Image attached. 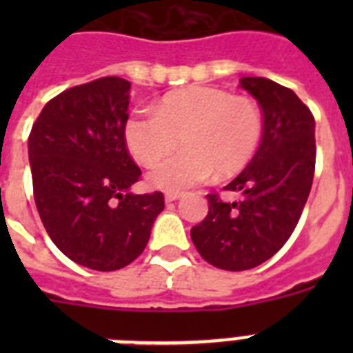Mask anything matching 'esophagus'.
Here are the masks:
<instances>
[{"instance_id":"34e87169","label":"esophagus","mask_w":353,"mask_h":353,"mask_svg":"<svg viewBox=\"0 0 353 353\" xmlns=\"http://www.w3.org/2000/svg\"><path fill=\"white\" fill-rule=\"evenodd\" d=\"M180 192H166V196H164V199H166V203H171V201H176V199L180 198Z\"/></svg>"}]
</instances>
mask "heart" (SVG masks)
<instances>
[{"instance_id": "heart-1", "label": "heart", "mask_w": 353, "mask_h": 353, "mask_svg": "<svg viewBox=\"0 0 353 353\" xmlns=\"http://www.w3.org/2000/svg\"><path fill=\"white\" fill-rule=\"evenodd\" d=\"M263 113L256 101L228 90L192 84L164 95L154 113H132L123 139L139 164H154L182 143V152L155 164L150 185L180 192L215 171L226 179L244 170L263 138Z\"/></svg>"}]
</instances>
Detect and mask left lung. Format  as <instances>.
<instances>
[{"instance_id": "obj_1", "label": "left lung", "mask_w": 353, "mask_h": 353, "mask_svg": "<svg viewBox=\"0 0 353 353\" xmlns=\"http://www.w3.org/2000/svg\"><path fill=\"white\" fill-rule=\"evenodd\" d=\"M240 86L263 111L261 145L224 187L239 192V201L210 192L207 217L191 230L201 258L232 272L254 269L286 244L310 196L316 162L314 117L292 90L265 77H242Z\"/></svg>"}]
</instances>
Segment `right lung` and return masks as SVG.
I'll list each match as a JSON object with an SVG mask.
<instances>
[{"label":"right lung","instance_id":"obj_1","mask_svg":"<svg viewBox=\"0 0 353 353\" xmlns=\"http://www.w3.org/2000/svg\"><path fill=\"white\" fill-rule=\"evenodd\" d=\"M130 83L99 77L43 105L28 138L33 198L43 228L72 261L101 272L145 251L164 194H132L141 170L123 139Z\"/></svg>","mask_w":353,"mask_h":353}]
</instances>
